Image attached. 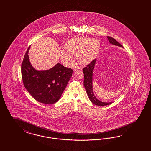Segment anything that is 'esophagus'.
<instances>
[{
	"label": "esophagus",
	"mask_w": 151,
	"mask_h": 151,
	"mask_svg": "<svg viewBox=\"0 0 151 151\" xmlns=\"http://www.w3.org/2000/svg\"><path fill=\"white\" fill-rule=\"evenodd\" d=\"M73 70H74L75 71H76V70H82V68L80 67V66H75V67L73 68Z\"/></svg>",
	"instance_id": "obj_1"
}]
</instances>
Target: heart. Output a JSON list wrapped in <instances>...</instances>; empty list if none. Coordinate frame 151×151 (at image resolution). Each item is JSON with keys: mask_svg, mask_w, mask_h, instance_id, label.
<instances>
[{"mask_svg": "<svg viewBox=\"0 0 151 151\" xmlns=\"http://www.w3.org/2000/svg\"><path fill=\"white\" fill-rule=\"evenodd\" d=\"M65 49L71 55L78 56V61L81 64H87L95 59L100 50V43L96 40L87 37L71 39L65 45ZM61 57L65 61L72 63L73 59L65 51L61 52Z\"/></svg>", "mask_w": 151, "mask_h": 151, "instance_id": "b5f03b06", "label": "heart"}]
</instances>
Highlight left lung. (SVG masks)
Wrapping results in <instances>:
<instances>
[{"mask_svg":"<svg viewBox=\"0 0 151 151\" xmlns=\"http://www.w3.org/2000/svg\"><path fill=\"white\" fill-rule=\"evenodd\" d=\"M109 41L110 44L118 46L119 47H123L122 45H121L119 42L116 40L114 38L112 37H107ZM96 59L93 60L91 63L88 64L86 67L83 69V72L84 74V79H83V85L86 90L87 95L88 96L89 99L91 101L92 103L97 106L109 105L112 102H105L101 101L99 100L95 96L94 93L93 91V86H92V76H93V72L95 68V66L96 64Z\"/></svg>","mask_w":151,"mask_h":151,"instance_id":"8db88e82","label":"left lung"}]
</instances>
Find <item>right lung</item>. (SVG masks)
<instances>
[{"label": "right lung", "mask_w": 151, "mask_h": 151, "mask_svg": "<svg viewBox=\"0 0 151 151\" xmlns=\"http://www.w3.org/2000/svg\"><path fill=\"white\" fill-rule=\"evenodd\" d=\"M22 64V76L24 87L37 101L54 104L59 100L72 76L73 70L58 63L52 68L38 71L32 67L28 52Z\"/></svg>", "instance_id": "obj_1"}]
</instances>
